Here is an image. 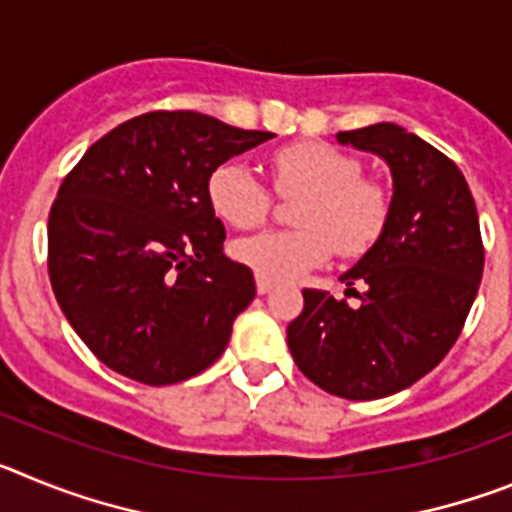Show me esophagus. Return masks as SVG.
I'll return each mask as SVG.
<instances>
[{
  "mask_svg": "<svg viewBox=\"0 0 512 512\" xmlns=\"http://www.w3.org/2000/svg\"><path fill=\"white\" fill-rule=\"evenodd\" d=\"M256 289H259V295H269L271 289H274V282H269L264 277H256Z\"/></svg>",
  "mask_w": 512,
  "mask_h": 512,
  "instance_id": "esophagus-1",
  "label": "esophagus"
}]
</instances>
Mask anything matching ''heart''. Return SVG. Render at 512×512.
<instances>
[{"instance_id":"1","label":"heart","mask_w":512,"mask_h":512,"mask_svg":"<svg viewBox=\"0 0 512 512\" xmlns=\"http://www.w3.org/2000/svg\"><path fill=\"white\" fill-rule=\"evenodd\" d=\"M271 176L282 197L305 194L297 205V230H266L233 243L235 259L269 282H297L341 251L361 256L382 238L390 197L364 179L351 153L325 143H292L271 156ZM207 200L233 228L261 225L271 212L269 187L241 161H223L207 179Z\"/></svg>"}]
</instances>
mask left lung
<instances>
[{"label": "left lung", "mask_w": 512, "mask_h": 512, "mask_svg": "<svg viewBox=\"0 0 512 512\" xmlns=\"http://www.w3.org/2000/svg\"><path fill=\"white\" fill-rule=\"evenodd\" d=\"M336 138L387 161L390 220L341 277L346 297L356 295L359 305L305 289L287 343L320 390L379 400L415 384L449 354L477 297L485 248L469 184L449 156L395 122ZM354 283L365 292L356 293Z\"/></svg>", "instance_id": "8db88e82"}]
</instances>
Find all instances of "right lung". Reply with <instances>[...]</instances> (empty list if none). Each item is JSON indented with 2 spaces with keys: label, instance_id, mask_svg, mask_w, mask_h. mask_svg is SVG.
<instances>
[{
  "label": "right lung",
  "instance_id": "right-lung-1",
  "mask_svg": "<svg viewBox=\"0 0 512 512\" xmlns=\"http://www.w3.org/2000/svg\"><path fill=\"white\" fill-rule=\"evenodd\" d=\"M269 138L200 112H146L63 179L48 217L53 295L112 372L161 387L220 359L256 282L223 253L207 179Z\"/></svg>",
  "mask_w": 512,
  "mask_h": 512
}]
</instances>
